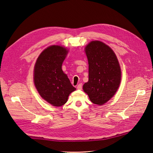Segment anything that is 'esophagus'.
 <instances>
[{
	"label": "esophagus",
	"instance_id": "34e87169",
	"mask_svg": "<svg viewBox=\"0 0 153 153\" xmlns=\"http://www.w3.org/2000/svg\"><path fill=\"white\" fill-rule=\"evenodd\" d=\"M82 84H78V85L77 86V89H82Z\"/></svg>",
	"mask_w": 153,
	"mask_h": 153
}]
</instances>
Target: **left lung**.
<instances>
[{
    "label": "left lung",
    "instance_id": "8db88e82",
    "mask_svg": "<svg viewBox=\"0 0 153 153\" xmlns=\"http://www.w3.org/2000/svg\"><path fill=\"white\" fill-rule=\"evenodd\" d=\"M89 80L84 91L94 104L102 105L115 94L121 80V70L115 53L108 45L93 41L86 47Z\"/></svg>",
    "mask_w": 153,
    "mask_h": 153
}]
</instances>
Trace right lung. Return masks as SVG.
Wrapping results in <instances>:
<instances>
[{
  "mask_svg": "<svg viewBox=\"0 0 153 153\" xmlns=\"http://www.w3.org/2000/svg\"><path fill=\"white\" fill-rule=\"evenodd\" d=\"M67 53L65 48L52 45L43 51L35 65V85L41 97L54 106L64 105L76 90L62 70Z\"/></svg>",
  "mask_w": 153,
  "mask_h": 153,
  "instance_id": "1",
  "label": "right lung"
}]
</instances>
